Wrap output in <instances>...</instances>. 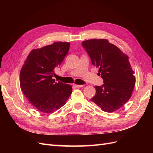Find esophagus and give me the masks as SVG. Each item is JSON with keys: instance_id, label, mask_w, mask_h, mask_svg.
Segmentation results:
<instances>
[{"instance_id": "obj_1", "label": "esophagus", "mask_w": 153, "mask_h": 153, "mask_svg": "<svg viewBox=\"0 0 153 153\" xmlns=\"http://www.w3.org/2000/svg\"><path fill=\"white\" fill-rule=\"evenodd\" d=\"M73 85L75 86V87H77V88H80V87H83L84 86V85H76V84H74Z\"/></svg>"}]
</instances>
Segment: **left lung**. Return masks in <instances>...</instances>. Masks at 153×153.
<instances>
[{"mask_svg": "<svg viewBox=\"0 0 153 153\" xmlns=\"http://www.w3.org/2000/svg\"><path fill=\"white\" fill-rule=\"evenodd\" d=\"M82 44L92 65L99 68L104 83L95 87L96 94L91 101L105 112H114L129 100L135 84L129 57L105 39L86 40Z\"/></svg>", "mask_w": 153, "mask_h": 153, "instance_id": "left-lung-1", "label": "left lung"}]
</instances>
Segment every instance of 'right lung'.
I'll list each match as a JSON object with an SVG mask.
<instances>
[{
	"label": "right lung",
	"mask_w": 153,
	"mask_h": 153,
	"mask_svg": "<svg viewBox=\"0 0 153 153\" xmlns=\"http://www.w3.org/2000/svg\"><path fill=\"white\" fill-rule=\"evenodd\" d=\"M70 43L56 42L32 50L20 71V84L30 104L43 113H52L66 103L72 87L53 79L68 54Z\"/></svg>",
	"instance_id": "1"
}]
</instances>
